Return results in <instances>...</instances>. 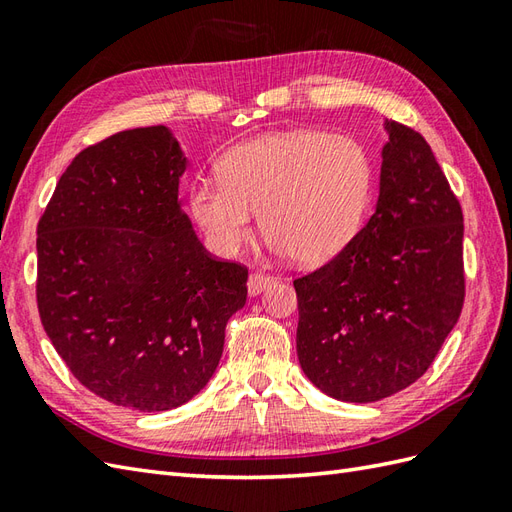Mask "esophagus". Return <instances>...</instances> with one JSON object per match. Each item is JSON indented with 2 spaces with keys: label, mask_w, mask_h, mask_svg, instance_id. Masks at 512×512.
Segmentation results:
<instances>
[{
  "label": "esophagus",
  "mask_w": 512,
  "mask_h": 512,
  "mask_svg": "<svg viewBox=\"0 0 512 512\" xmlns=\"http://www.w3.org/2000/svg\"><path fill=\"white\" fill-rule=\"evenodd\" d=\"M274 283V277H270V274L266 272H253L251 277H248V294L251 296H257L266 290V287H270Z\"/></svg>",
  "instance_id": "esophagus-1"
}]
</instances>
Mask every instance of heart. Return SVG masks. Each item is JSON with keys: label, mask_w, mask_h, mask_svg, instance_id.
<instances>
[{"label": "heart", "mask_w": 512, "mask_h": 512, "mask_svg": "<svg viewBox=\"0 0 512 512\" xmlns=\"http://www.w3.org/2000/svg\"><path fill=\"white\" fill-rule=\"evenodd\" d=\"M368 149L346 134L281 131L231 149L220 179H199L190 209L209 246L233 255L251 240L253 212L277 251L303 264L342 253L370 207Z\"/></svg>", "instance_id": "heart-1"}]
</instances>
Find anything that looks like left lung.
<instances>
[{
    "label": "left lung",
    "instance_id": "1",
    "mask_svg": "<svg viewBox=\"0 0 512 512\" xmlns=\"http://www.w3.org/2000/svg\"><path fill=\"white\" fill-rule=\"evenodd\" d=\"M387 129L374 214L342 253L294 279L300 368L344 402L413 385L465 300L461 203L424 136Z\"/></svg>",
    "mask_w": 512,
    "mask_h": 512
}]
</instances>
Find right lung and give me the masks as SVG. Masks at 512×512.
I'll use <instances>...</instances> for the list:
<instances>
[{"instance_id":"add662e5","label":"right lung","mask_w":512,"mask_h":512,"mask_svg":"<svg viewBox=\"0 0 512 512\" xmlns=\"http://www.w3.org/2000/svg\"><path fill=\"white\" fill-rule=\"evenodd\" d=\"M186 160L162 125L73 157L36 229V305L71 374L142 413L192 400L218 368L248 268L209 255L183 212Z\"/></svg>"}]
</instances>
